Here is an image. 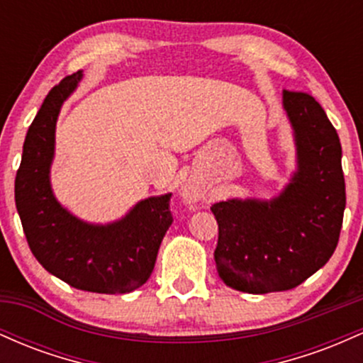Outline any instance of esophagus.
<instances>
[{
  "label": "esophagus",
  "instance_id": "34e87169",
  "mask_svg": "<svg viewBox=\"0 0 363 363\" xmlns=\"http://www.w3.org/2000/svg\"><path fill=\"white\" fill-rule=\"evenodd\" d=\"M182 196H184V199L187 203H196L201 199L203 191H201V187L196 184V182H187L184 191H182Z\"/></svg>",
  "mask_w": 363,
  "mask_h": 363
}]
</instances>
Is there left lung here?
Wrapping results in <instances>:
<instances>
[{
	"mask_svg": "<svg viewBox=\"0 0 363 363\" xmlns=\"http://www.w3.org/2000/svg\"><path fill=\"white\" fill-rule=\"evenodd\" d=\"M294 128L297 172L280 196L228 199L211 206L218 223L220 278L247 294L291 290L329 261L347 205L341 143L319 102L283 90Z\"/></svg>",
	"mask_w": 363,
	"mask_h": 363,
	"instance_id": "left-lung-1",
	"label": "left lung"
}]
</instances>
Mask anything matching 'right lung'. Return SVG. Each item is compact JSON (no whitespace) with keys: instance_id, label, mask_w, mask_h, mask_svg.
Listing matches in <instances>:
<instances>
[{"instance_id":"right-lung-1","label":"right lung","mask_w":363,"mask_h":363,"mask_svg":"<svg viewBox=\"0 0 363 363\" xmlns=\"http://www.w3.org/2000/svg\"><path fill=\"white\" fill-rule=\"evenodd\" d=\"M62 78L49 91L25 136L15 179V203L28 247L49 273L78 290L128 294L147 283L172 223V194L152 196L107 225L86 223L54 198L49 181L61 106L82 80Z\"/></svg>"}]
</instances>
